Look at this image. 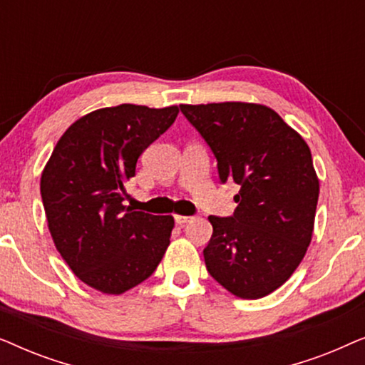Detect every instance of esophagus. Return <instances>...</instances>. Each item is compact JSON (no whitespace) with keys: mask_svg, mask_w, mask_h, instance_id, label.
Wrapping results in <instances>:
<instances>
[{"mask_svg":"<svg viewBox=\"0 0 365 365\" xmlns=\"http://www.w3.org/2000/svg\"><path fill=\"white\" fill-rule=\"evenodd\" d=\"M191 216H182V214H176V216H174V221H176L179 226H182V224H186V222H189L191 221Z\"/></svg>","mask_w":365,"mask_h":365,"instance_id":"34e87169","label":"esophagus"}]
</instances>
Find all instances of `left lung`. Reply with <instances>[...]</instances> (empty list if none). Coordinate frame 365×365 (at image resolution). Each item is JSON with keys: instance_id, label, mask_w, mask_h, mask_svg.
Wrapping results in <instances>:
<instances>
[{"instance_id": "obj_1", "label": "left lung", "mask_w": 365, "mask_h": 365, "mask_svg": "<svg viewBox=\"0 0 365 365\" xmlns=\"http://www.w3.org/2000/svg\"><path fill=\"white\" fill-rule=\"evenodd\" d=\"M181 111L212 149L221 181L241 186L232 217H207V271L232 296H267L292 276L312 241L319 178L311 149L264 104H181Z\"/></svg>"}]
</instances>
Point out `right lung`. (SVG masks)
<instances>
[{
	"label": "right lung",
	"mask_w": 365,
	"mask_h": 365,
	"mask_svg": "<svg viewBox=\"0 0 365 365\" xmlns=\"http://www.w3.org/2000/svg\"><path fill=\"white\" fill-rule=\"evenodd\" d=\"M178 106L119 104L69 126L41 173L48 229L79 281L119 296L151 276L166 252L174 217L124 206L138 158L168 131Z\"/></svg>",
	"instance_id": "obj_1"
}]
</instances>
